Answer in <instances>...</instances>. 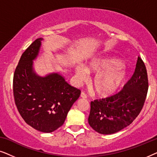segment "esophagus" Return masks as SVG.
Instances as JSON below:
<instances>
[{
    "label": "esophagus",
    "mask_w": 157,
    "mask_h": 157,
    "mask_svg": "<svg viewBox=\"0 0 157 157\" xmlns=\"http://www.w3.org/2000/svg\"><path fill=\"white\" fill-rule=\"evenodd\" d=\"M86 94L84 93V92H81V98H86Z\"/></svg>",
    "instance_id": "obj_1"
}]
</instances>
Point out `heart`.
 Returning a JSON list of instances; mask_svg holds the SVG:
<instances>
[{"label": "heart", "mask_w": 157, "mask_h": 157, "mask_svg": "<svg viewBox=\"0 0 157 157\" xmlns=\"http://www.w3.org/2000/svg\"><path fill=\"white\" fill-rule=\"evenodd\" d=\"M78 82L86 80L88 73L96 74L91 87L96 95L108 97L113 95L125 81L127 72L119 60L112 57H96L88 62L86 67L78 64L75 67Z\"/></svg>", "instance_id": "b5f03b06"}]
</instances>
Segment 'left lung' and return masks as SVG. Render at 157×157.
I'll use <instances>...</instances> for the list:
<instances>
[{"label":"left lung","mask_w":157,"mask_h":157,"mask_svg":"<svg viewBox=\"0 0 157 157\" xmlns=\"http://www.w3.org/2000/svg\"><path fill=\"white\" fill-rule=\"evenodd\" d=\"M147 68L140 57L130 80L114 96L91 102L89 125L101 134H112L130 125L143 108L148 91Z\"/></svg>","instance_id":"obj_1"}]
</instances>
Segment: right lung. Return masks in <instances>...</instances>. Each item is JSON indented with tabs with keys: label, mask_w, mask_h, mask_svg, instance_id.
I'll return each instance as SVG.
<instances>
[{
	"label": "right lung",
	"mask_w": 157,
	"mask_h": 157,
	"mask_svg": "<svg viewBox=\"0 0 157 157\" xmlns=\"http://www.w3.org/2000/svg\"><path fill=\"white\" fill-rule=\"evenodd\" d=\"M43 40L36 39L21 56L13 76V95L24 121L36 130L51 133L63 125L81 91L68 84L59 73L45 76L36 74L33 61Z\"/></svg>",
	"instance_id": "add662e5"
}]
</instances>
